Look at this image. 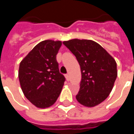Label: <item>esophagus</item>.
<instances>
[{"label": "esophagus", "instance_id": "34e87169", "mask_svg": "<svg viewBox=\"0 0 134 134\" xmlns=\"http://www.w3.org/2000/svg\"><path fill=\"white\" fill-rule=\"evenodd\" d=\"M65 77H66V79H67V81H69V80H70V75H69V74L65 75Z\"/></svg>", "mask_w": 134, "mask_h": 134}]
</instances>
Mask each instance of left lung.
Segmentation results:
<instances>
[{"label":"left lung","instance_id":"obj_1","mask_svg":"<svg viewBox=\"0 0 134 134\" xmlns=\"http://www.w3.org/2000/svg\"><path fill=\"white\" fill-rule=\"evenodd\" d=\"M63 44L75 56L80 66L82 79L77 100L86 107L102 103L109 96L117 77L115 59L92 40L75 38Z\"/></svg>","mask_w":134,"mask_h":134}]
</instances>
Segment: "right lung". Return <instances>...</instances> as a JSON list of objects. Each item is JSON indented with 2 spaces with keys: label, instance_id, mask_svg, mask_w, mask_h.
Returning a JSON list of instances; mask_svg holds the SVG:
<instances>
[{
  "label": "right lung",
  "instance_id": "right-lung-1",
  "mask_svg": "<svg viewBox=\"0 0 134 134\" xmlns=\"http://www.w3.org/2000/svg\"><path fill=\"white\" fill-rule=\"evenodd\" d=\"M62 41L45 40L34 47L20 63L19 79L25 97L45 108L57 100L65 81L59 72L57 54Z\"/></svg>",
  "mask_w": 134,
  "mask_h": 134
}]
</instances>
